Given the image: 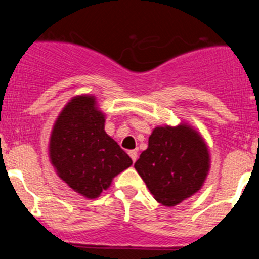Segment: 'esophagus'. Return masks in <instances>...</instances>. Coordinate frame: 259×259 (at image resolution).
<instances>
[{
	"instance_id": "34e87169",
	"label": "esophagus",
	"mask_w": 259,
	"mask_h": 259,
	"mask_svg": "<svg viewBox=\"0 0 259 259\" xmlns=\"http://www.w3.org/2000/svg\"><path fill=\"white\" fill-rule=\"evenodd\" d=\"M129 156L133 160V162L137 161V158H138V153H137V151H129Z\"/></svg>"
}]
</instances>
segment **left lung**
<instances>
[{"label": "left lung", "mask_w": 259, "mask_h": 259, "mask_svg": "<svg viewBox=\"0 0 259 259\" xmlns=\"http://www.w3.org/2000/svg\"><path fill=\"white\" fill-rule=\"evenodd\" d=\"M156 201L176 206L199 192L210 170L202 135L187 122L156 126L134 164Z\"/></svg>", "instance_id": "obj_1"}]
</instances>
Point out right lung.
<instances>
[{
	"label": "right lung",
	"instance_id": "1",
	"mask_svg": "<svg viewBox=\"0 0 259 259\" xmlns=\"http://www.w3.org/2000/svg\"><path fill=\"white\" fill-rule=\"evenodd\" d=\"M106 115L94 95H74L51 129L49 158L58 177L74 192L97 199L132 158L104 130Z\"/></svg>",
	"mask_w": 259,
	"mask_h": 259
}]
</instances>
